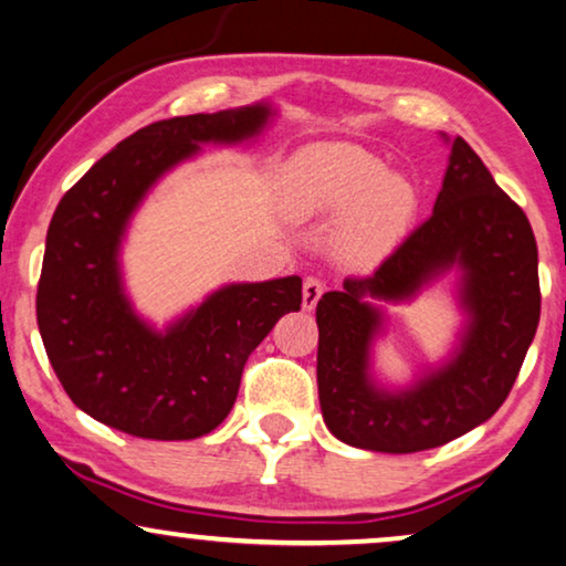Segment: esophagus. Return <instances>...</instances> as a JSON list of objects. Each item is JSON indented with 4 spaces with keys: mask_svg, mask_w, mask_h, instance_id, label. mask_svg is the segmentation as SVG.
<instances>
[{
    "mask_svg": "<svg viewBox=\"0 0 566 566\" xmlns=\"http://www.w3.org/2000/svg\"><path fill=\"white\" fill-rule=\"evenodd\" d=\"M322 293H324V283L316 281V277H306L304 281V308L306 312H312V308L319 304Z\"/></svg>",
    "mask_w": 566,
    "mask_h": 566,
    "instance_id": "34e87169",
    "label": "esophagus"
}]
</instances>
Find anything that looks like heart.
<instances>
[{"instance_id": "heart-1", "label": "heart", "mask_w": 566, "mask_h": 566, "mask_svg": "<svg viewBox=\"0 0 566 566\" xmlns=\"http://www.w3.org/2000/svg\"><path fill=\"white\" fill-rule=\"evenodd\" d=\"M291 221H337L329 250L339 265L374 270L405 242L420 211L407 175L358 144H316L291 161L281 185Z\"/></svg>"}]
</instances>
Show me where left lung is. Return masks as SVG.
<instances>
[{
  "label": "left lung",
  "mask_w": 566,
  "mask_h": 566,
  "mask_svg": "<svg viewBox=\"0 0 566 566\" xmlns=\"http://www.w3.org/2000/svg\"><path fill=\"white\" fill-rule=\"evenodd\" d=\"M451 146L432 216L370 277H347L316 304L322 417L332 436L376 453H417L461 438L502 407L541 316L538 250L523 208L463 138ZM455 274L462 324L443 359L407 385L375 376L389 303Z\"/></svg>",
  "instance_id": "left-lung-1"
}]
</instances>
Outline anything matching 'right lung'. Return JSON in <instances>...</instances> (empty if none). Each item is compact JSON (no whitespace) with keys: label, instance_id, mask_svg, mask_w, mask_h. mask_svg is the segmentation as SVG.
<instances>
[{"label":"right lung","instance_id":"1","mask_svg":"<svg viewBox=\"0 0 566 566\" xmlns=\"http://www.w3.org/2000/svg\"><path fill=\"white\" fill-rule=\"evenodd\" d=\"M270 99L151 123L105 154L61 198L45 237L38 329L61 386L82 412L136 438L192 440L219 428L244 363L301 277L227 283L165 327L136 312L123 275L130 221L161 177L206 144H254L275 120Z\"/></svg>","mask_w":566,"mask_h":566}]
</instances>
